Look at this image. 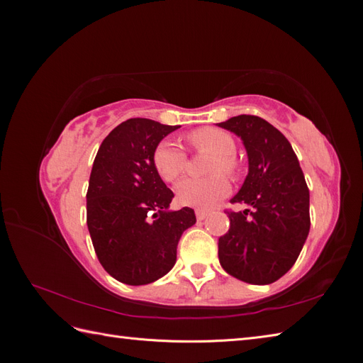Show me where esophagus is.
Returning a JSON list of instances; mask_svg holds the SVG:
<instances>
[{"label":"esophagus","mask_w":363,"mask_h":363,"mask_svg":"<svg viewBox=\"0 0 363 363\" xmlns=\"http://www.w3.org/2000/svg\"><path fill=\"white\" fill-rule=\"evenodd\" d=\"M195 216H196V219H199V221H203V219L207 216V212L201 211V208H196Z\"/></svg>","instance_id":"esophagus-1"}]
</instances>
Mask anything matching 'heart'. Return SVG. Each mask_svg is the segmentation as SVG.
<instances>
[{
  "instance_id": "b5f03b06",
  "label": "heart",
  "mask_w": 363,
  "mask_h": 363,
  "mask_svg": "<svg viewBox=\"0 0 363 363\" xmlns=\"http://www.w3.org/2000/svg\"><path fill=\"white\" fill-rule=\"evenodd\" d=\"M189 144L196 151H208L215 155L211 163V174L223 172L228 177H235L239 164L235 159L236 142L227 131L216 127H204L195 130L188 138ZM152 163L157 174L164 182H175L188 167L186 151L171 139L162 140L152 155ZM230 184L223 175L199 180L184 179L175 186V199L182 206L208 208L224 199L228 194Z\"/></svg>"
}]
</instances>
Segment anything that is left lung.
<instances>
[{"instance_id":"8db88e82","label":"left lung","mask_w":363,"mask_h":363,"mask_svg":"<svg viewBox=\"0 0 363 363\" xmlns=\"http://www.w3.org/2000/svg\"><path fill=\"white\" fill-rule=\"evenodd\" d=\"M242 139L248 174L232 203L252 207L227 212L228 232L218 240L221 267L239 280L269 284L298 259L311 228L309 189L298 159L268 121L239 115L219 123Z\"/></svg>"}]
</instances>
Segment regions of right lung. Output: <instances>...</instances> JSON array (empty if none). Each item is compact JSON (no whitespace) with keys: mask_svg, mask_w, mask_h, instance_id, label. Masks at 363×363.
I'll return each instance as SVG.
<instances>
[{"mask_svg":"<svg viewBox=\"0 0 363 363\" xmlns=\"http://www.w3.org/2000/svg\"><path fill=\"white\" fill-rule=\"evenodd\" d=\"M180 125L131 118L113 128L95 156L86 194L87 228L103 268L121 283L139 286L168 274L191 207L169 211L174 194L157 174L152 155Z\"/></svg>","mask_w":363,"mask_h":363,"instance_id":"add662e5","label":"right lung"}]
</instances>
